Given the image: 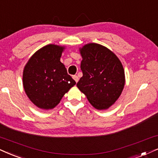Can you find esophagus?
<instances>
[{
    "instance_id": "esophagus-1",
    "label": "esophagus",
    "mask_w": 158,
    "mask_h": 158,
    "mask_svg": "<svg viewBox=\"0 0 158 158\" xmlns=\"http://www.w3.org/2000/svg\"><path fill=\"white\" fill-rule=\"evenodd\" d=\"M73 79L75 80V82H76V83L78 82V81H79V77H77V75H73Z\"/></svg>"
}]
</instances>
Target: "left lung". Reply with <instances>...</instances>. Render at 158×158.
<instances>
[{
    "instance_id": "left-lung-1",
    "label": "left lung",
    "mask_w": 158,
    "mask_h": 158,
    "mask_svg": "<svg viewBox=\"0 0 158 158\" xmlns=\"http://www.w3.org/2000/svg\"><path fill=\"white\" fill-rule=\"evenodd\" d=\"M83 77L77 83L97 110H106L118 100L125 84L122 62L106 47L89 43L80 48Z\"/></svg>"
}]
</instances>
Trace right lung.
<instances>
[{"mask_svg":"<svg viewBox=\"0 0 158 158\" xmlns=\"http://www.w3.org/2000/svg\"><path fill=\"white\" fill-rule=\"evenodd\" d=\"M64 49V46L48 44L38 50L25 64L23 88L29 100L39 108H54L76 84L60 61Z\"/></svg>","mask_w":158,"mask_h":158,"instance_id":"right-lung-1","label":"right lung"}]
</instances>
